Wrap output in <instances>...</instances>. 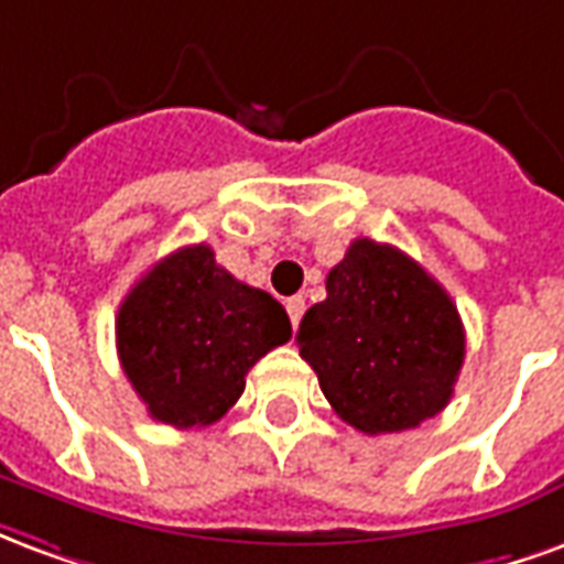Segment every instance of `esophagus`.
I'll list each match as a JSON object with an SVG mask.
<instances>
[{"instance_id":"34e87169","label":"esophagus","mask_w":564,"mask_h":564,"mask_svg":"<svg viewBox=\"0 0 564 564\" xmlns=\"http://www.w3.org/2000/svg\"><path fill=\"white\" fill-rule=\"evenodd\" d=\"M286 314H290V323H293V329H299V323H302V314H305V299H302V295H293V299H286Z\"/></svg>"}]
</instances>
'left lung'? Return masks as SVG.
Returning a JSON list of instances; mask_svg holds the SVG:
<instances>
[{
  "instance_id": "left-lung-1",
  "label": "left lung",
  "mask_w": 564,
  "mask_h": 564,
  "mask_svg": "<svg viewBox=\"0 0 564 564\" xmlns=\"http://www.w3.org/2000/svg\"><path fill=\"white\" fill-rule=\"evenodd\" d=\"M295 341L335 414L366 435L441 414L465 359V329L447 290L399 247L371 238L347 247Z\"/></svg>"
}]
</instances>
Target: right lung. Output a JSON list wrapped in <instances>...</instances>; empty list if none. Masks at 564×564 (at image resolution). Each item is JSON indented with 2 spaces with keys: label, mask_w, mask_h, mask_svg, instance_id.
<instances>
[{
  "label": "right lung",
  "mask_w": 564,
  "mask_h": 564,
  "mask_svg": "<svg viewBox=\"0 0 564 564\" xmlns=\"http://www.w3.org/2000/svg\"><path fill=\"white\" fill-rule=\"evenodd\" d=\"M290 335L281 302L235 281L208 245L160 259L117 311L120 366L148 414L174 429L217 423Z\"/></svg>",
  "instance_id": "obj_1"
}]
</instances>
